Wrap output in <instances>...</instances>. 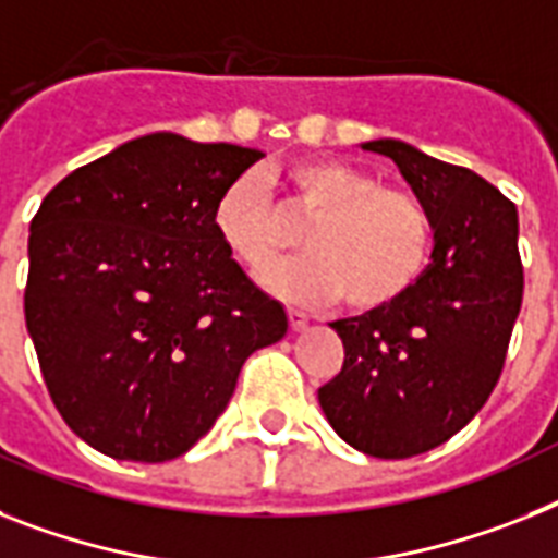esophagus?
I'll return each instance as SVG.
<instances>
[{"label": "esophagus", "mask_w": 558, "mask_h": 558, "mask_svg": "<svg viewBox=\"0 0 558 558\" xmlns=\"http://www.w3.org/2000/svg\"><path fill=\"white\" fill-rule=\"evenodd\" d=\"M288 319H290V328H293V330H305L307 328V316L302 311H296V307H290Z\"/></svg>", "instance_id": "34e87169"}]
</instances>
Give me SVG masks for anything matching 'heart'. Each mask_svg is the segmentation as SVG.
Wrapping results in <instances>:
<instances>
[{
	"mask_svg": "<svg viewBox=\"0 0 558 558\" xmlns=\"http://www.w3.org/2000/svg\"><path fill=\"white\" fill-rule=\"evenodd\" d=\"M307 256L274 268L265 284L293 305H325L344 296L353 311H379L402 299L425 274L434 222L418 196L379 187L356 165L311 156L276 173ZM216 236L247 270H265L288 247L282 216L259 173L230 182L214 207Z\"/></svg>",
	"mask_w": 558,
	"mask_h": 558,
	"instance_id": "1",
	"label": "heart"
}]
</instances>
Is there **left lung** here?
Listing matches in <instances>:
<instances>
[{"label":"left lung","mask_w":558,"mask_h":558,"mask_svg":"<svg viewBox=\"0 0 558 558\" xmlns=\"http://www.w3.org/2000/svg\"><path fill=\"white\" fill-rule=\"evenodd\" d=\"M393 159L434 222V253L393 305L330 322L344 344L319 404L351 448L408 459L459 434L499 381L522 307L519 214L490 182L402 140L362 142Z\"/></svg>","instance_id":"left-lung-1"}]
</instances>
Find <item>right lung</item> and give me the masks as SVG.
Returning a JSON list of instances; mask_svg holds the SVG:
<instances>
[{"label": "right lung", "instance_id": "right-lung-1", "mask_svg": "<svg viewBox=\"0 0 558 558\" xmlns=\"http://www.w3.org/2000/svg\"><path fill=\"white\" fill-rule=\"evenodd\" d=\"M262 150L147 133L73 170L27 239L25 322L57 411L90 448L168 462L214 427L239 371L288 333L219 242L214 207Z\"/></svg>", "mask_w": 558, "mask_h": 558}]
</instances>
